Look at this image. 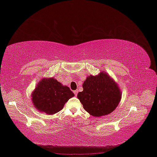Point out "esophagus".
<instances>
[{
    "label": "esophagus",
    "instance_id": "1",
    "mask_svg": "<svg viewBox=\"0 0 157 157\" xmlns=\"http://www.w3.org/2000/svg\"><path fill=\"white\" fill-rule=\"evenodd\" d=\"M73 93H74V94L77 95V94H78V90H75V91H73Z\"/></svg>",
    "mask_w": 157,
    "mask_h": 157
}]
</instances>
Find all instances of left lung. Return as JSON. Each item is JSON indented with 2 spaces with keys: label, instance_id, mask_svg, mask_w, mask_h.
<instances>
[{
  "label": "left lung",
  "instance_id": "left-lung-1",
  "mask_svg": "<svg viewBox=\"0 0 157 157\" xmlns=\"http://www.w3.org/2000/svg\"><path fill=\"white\" fill-rule=\"evenodd\" d=\"M83 91L78 98L84 110L95 117L108 115L116 109L120 102L122 93L118 84L106 72L97 75H90L82 84Z\"/></svg>",
  "mask_w": 157,
  "mask_h": 157
}]
</instances>
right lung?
<instances>
[{
    "instance_id": "1",
    "label": "right lung",
    "mask_w": 157,
    "mask_h": 157,
    "mask_svg": "<svg viewBox=\"0 0 157 157\" xmlns=\"http://www.w3.org/2000/svg\"><path fill=\"white\" fill-rule=\"evenodd\" d=\"M74 95L68 86L56 79L44 78L32 93L31 100L36 109L52 115L62 110L65 103Z\"/></svg>"
}]
</instances>
